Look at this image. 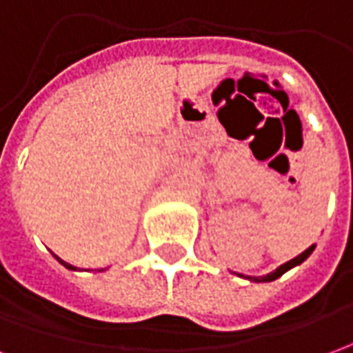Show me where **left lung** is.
<instances>
[{
    "instance_id": "1",
    "label": "left lung",
    "mask_w": 353,
    "mask_h": 353,
    "mask_svg": "<svg viewBox=\"0 0 353 353\" xmlns=\"http://www.w3.org/2000/svg\"><path fill=\"white\" fill-rule=\"evenodd\" d=\"M314 248H316V245H310V248H308L306 252H303V253H301V255H296L295 259L288 261L285 265L278 266V268H276L274 272L266 274V276H257V278H255V276H245V278H250V280H252V281H272V280H276V278H280V276L283 272H288L289 268H293V266L301 265L303 261L308 259V257H310V253L314 252ZM240 276H242V274H240Z\"/></svg>"
}]
</instances>
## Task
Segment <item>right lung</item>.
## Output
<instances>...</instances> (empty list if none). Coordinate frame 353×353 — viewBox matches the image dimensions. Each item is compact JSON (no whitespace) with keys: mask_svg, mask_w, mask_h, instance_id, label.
I'll use <instances>...</instances> for the list:
<instances>
[{"mask_svg":"<svg viewBox=\"0 0 353 353\" xmlns=\"http://www.w3.org/2000/svg\"><path fill=\"white\" fill-rule=\"evenodd\" d=\"M54 257H57V255H54ZM57 259H58V263H62V265H64L65 268H70V270H77V268H75V266L68 265V263H65V261H62V259H60V257H57Z\"/></svg>","mask_w":353,"mask_h":353,"instance_id":"add662e5","label":"right lung"}]
</instances>
